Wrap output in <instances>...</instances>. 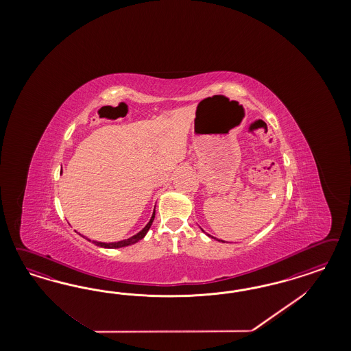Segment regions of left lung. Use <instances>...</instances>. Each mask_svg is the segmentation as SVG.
Segmentation results:
<instances>
[{"mask_svg":"<svg viewBox=\"0 0 351 351\" xmlns=\"http://www.w3.org/2000/svg\"><path fill=\"white\" fill-rule=\"evenodd\" d=\"M210 238H213V235H210V234H207ZM213 239H216V241H219V242H223V241H220V239H217V238H213Z\"/></svg>","mask_w":351,"mask_h":351,"instance_id":"obj_1","label":"left lung"}]
</instances>
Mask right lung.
Masks as SVG:
<instances>
[{"mask_svg":"<svg viewBox=\"0 0 351 351\" xmlns=\"http://www.w3.org/2000/svg\"><path fill=\"white\" fill-rule=\"evenodd\" d=\"M154 216H156V207H154V211L152 213V217H150L149 223H147V225H145V226H144V228H143L138 234H135V235L130 237L128 239L118 241V242H109V243H106V242H97V241H93V243H94V245H99V247H103V248H122V247H126V245H134V243L138 242L140 239H143V238L145 237V234L148 233V230L150 229V226H152V223H153V220H154ZM86 239H88V238H86ZM88 241L91 242V239H88Z\"/></svg>","mask_w":351,"mask_h":351,"instance_id":"obj_1","label":"right lung"}]
</instances>
